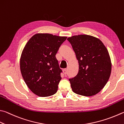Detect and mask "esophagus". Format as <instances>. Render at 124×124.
<instances>
[{
  "mask_svg": "<svg viewBox=\"0 0 124 124\" xmlns=\"http://www.w3.org/2000/svg\"><path fill=\"white\" fill-rule=\"evenodd\" d=\"M63 73L66 75V74L67 73V69L65 68L64 69H63Z\"/></svg>",
  "mask_w": 124,
  "mask_h": 124,
  "instance_id": "34e87169",
  "label": "esophagus"
}]
</instances>
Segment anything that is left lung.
<instances>
[{
  "label": "left lung",
  "instance_id": "obj_1",
  "mask_svg": "<svg viewBox=\"0 0 124 124\" xmlns=\"http://www.w3.org/2000/svg\"><path fill=\"white\" fill-rule=\"evenodd\" d=\"M78 60L77 75L69 78L72 90L81 95L91 96L103 89L111 73V58L107 48L101 40L87 35L69 37Z\"/></svg>",
  "mask_w": 124,
  "mask_h": 124
}]
</instances>
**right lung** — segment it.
Instances as JSON below:
<instances>
[{"label": "right lung", "instance_id": "right-lung-1", "mask_svg": "<svg viewBox=\"0 0 124 124\" xmlns=\"http://www.w3.org/2000/svg\"><path fill=\"white\" fill-rule=\"evenodd\" d=\"M67 38L37 33L24 48L20 69L27 86L36 95L46 97L57 92L62 71L55 55Z\"/></svg>", "mask_w": 124, "mask_h": 124}]
</instances>
